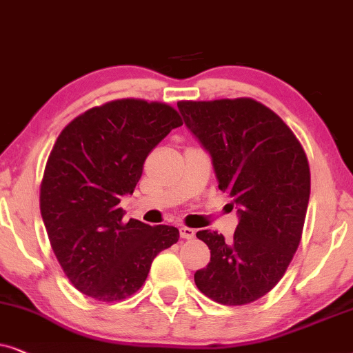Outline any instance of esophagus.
Listing matches in <instances>:
<instances>
[{
  "label": "esophagus",
  "mask_w": 353,
  "mask_h": 353,
  "mask_svg": "<svg viewBox=\"0 0 353 353\" xmlns=\"http://www.w3.org/2000/svg\"><path fill=\"white\" fill-rule=\"evenodd\" d=\"M181 237L182 239H194L195 231L192 228H185V225H182V228H181Z\"/></svg>",
  "instance_id": "obj_1"
}]
</instances>
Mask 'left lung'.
Segmentation results:
<instances>
[{
  "label": "left lung",
  "mask_w": 353,
  "mask_h": 353,
  "mask_svg": "<svg viewBox=\"0 0 353 353\" xmlns=\"http://www.w3.org/2000/svg\"><path fill=\"white\" fill-rule=\"evenodd\" d=\"M177 108L239 216L232 241L196 232L211 250L208 265L195 272L196 288L223 305L255 302L279 283L300 243L310 200L307 154L284 121L250 98Z\"/></svg>",
  "instance_id": "left-lung-1"
}]
</instances>
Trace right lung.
Here are the masks:
<instances>
[{
	"label": "right lung",
	"instance_id": "add662e5",
	"mask_svg": "<svg viewBox=\"0 0 353 353\" xmlns=\"http://www.w3.org/2000/svg\"><path fill=\"white\" fill-rule=\"evenodd\" d=\"M182 119L174 108L116 100L75 117L59 134L40 189L51 248L70 283L101 302L142 288L153 258L179 241L174 225L122 221L148 153Z\"/></svg>",
	"mask_w": 353,
	"mask_h": 353
}]
</instances>
